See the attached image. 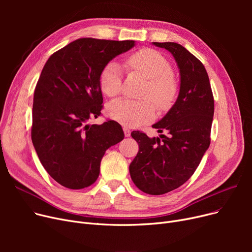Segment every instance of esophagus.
<instances>
[{
  "label": "esophagus",
  "mask_w": 252,
  "mask_h": 252,
  "mask_svg": "<svg viewBox=\"0 0 252 252\" xmlns=\"http://www.w3.org/2000/svg\"><path fill=\"white\" fill-rule=\"evenodd\" d=\"M124 133H125L126 137H129L130 136V130L127 127H124Z\"/></svg>",
  "instance_id": "34e87169"
}]
</instances>
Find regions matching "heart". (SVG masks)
Returning <instances> with one entry per match:
<instances>
[{
    "mask_svg": "<svg viewBox=\"0 0 252 252\" xmlns=\"http://www.w3.org/2000/svg\"><path fill=\"white\" fill-rule=\"evenodd\" d=\"M129 65L149 79L145 97L151 98L160 109H166L177 95V83L168 60L153 49H142L129 57ZM99 85L105 95L116 96L122 90L123 70L116 61L105 65L99 76ZM108 115L125 126H139L155 116V106L150 100L121 98L108 105Z\"/></svg>",
    "mask_w": 252,
    "mask_h": 252,
    "instance_id": "b5f03b06",
    "label": "heart"
}]
</instances>
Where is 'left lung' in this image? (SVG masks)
<instances>
[{"label": "left lung", "mask_w": 252, "mask_h": 252, "mask_svg": "<svg viewBox=\"0 0 252 252\" xmlns=\"http://www.w3.org/2000/svg\"><path fill=\"white\" fill-rule=\"evenodd\" d=\"M171 53L180 69V92L169 111L152 126L166 135L149 138L131 133L139 152L129 174L144 193L161 195L186 183L199 165L210 144L215 101L204 65L177 43H152Z\"/></svg>", "instance_id": "left-lung-1"}]
</instances>
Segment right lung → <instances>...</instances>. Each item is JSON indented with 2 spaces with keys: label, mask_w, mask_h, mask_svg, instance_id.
Masks as SVG:
<instances>
[{
  "label": "right lung",
  "mask_w": 252,
  "mask_h": 252,
  "mask_svg": "<svg viewBox=\"0 0 252 252\" xmlns=\"http://www.w3.org/2000/svg\"><path fill=\"white\" fill-rule=\"evenodd\" d=\"M135 41L78 38L46 62L33 95L32 141L47 173L68 189H84L100 174L105 151L125 138L114 121L90 125L101 114L99 76Z\"/></svg>",
  "instance_id": "add662e5"
}]
</instances>
